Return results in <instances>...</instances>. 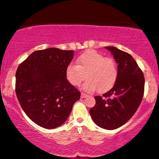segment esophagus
<instances>
[{"mask_svg":"<svg viewBox=\"0 0 159 159\" xmlns=\"http://www.w3.org/2000/svg\"><path fill=\"white\" fill-rule=\"evenodd\" d=\"M87 96H88V94L84 93V92H81V98H85L87 97Z\"/></svg>","mask_w":159,"mask_h":159,"instance_id":"34e87169","label":"esophagus"}]
</instances>
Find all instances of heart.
Returning <instances> with one entry per match:
<instances>
[{
    "label": "heart",
    "mask_w": 159,
    "mask_h": 159,
    "mask_svg": "<svg viewBox=\"0 0 159 159\" xmlns=\"http://www.w3.org/2000/svg\"><path fill=\"white\" fill-rule=\"evenodd\" d=\"M77 65L71 63L66 69V78L70 84L78 86L84 84L83 89L87 92L96 89L103 93L109 90L117 79L118 71L115 61L98 52L89 50L78 56Z\"/></svg>",
    "instance_id": "heart-1"
}]
</instances>
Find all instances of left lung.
I'll use <instances>...</instances> for the list:
<instances>
[{
    "mask_svg": "<svg viewBox=\"0 0 159 159\" xmlns=\"http://www.w3.org/2000/svg\"><path fill=\"white\" fill-rule=\"evenodd\" d=\"M117 64V79L113 87L101 96L89 113L94 123L106 130H114L129 120L141 103L144 78L142 70L130 55L112 46L106 47Z\"/></svg>",
    "mask_w": 159,
    "mask_h": 159,
    "instance_id": "left-lung-1",
    "label": "left lung"
}]
</instances>
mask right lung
<instances>
[{"label": "right lung", "instance_id": "1", "mask_svg": "<svg viewBox=\"0 0 159 159\" xmlns=\"http://www.w3.org/2000/svg\"><path fill=\"white\" fill-rule=\"evenodd\" d=\"M73 56V51L40 50L17 67L15 91L19 103L32 121L46 129L63 124L81 97L66 78Z\"/></svg>", "mask_w": 159, "mask_h": 159}]
</instances>
